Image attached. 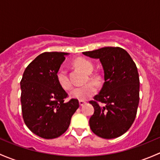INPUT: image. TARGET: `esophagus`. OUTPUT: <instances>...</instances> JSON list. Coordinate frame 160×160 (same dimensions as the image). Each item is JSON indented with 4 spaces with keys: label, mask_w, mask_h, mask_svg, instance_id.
<instances>
[{
    "label": "esophagus",
    "mask_w": 160,
    "mask_h": 160,
    "mask_svg": "<svg viewBox=\"0 0 160 160\" xmlns=\"http://www.w3.org/2000/svg\"><path fill=\"white\" fill-rule=\"evenodd\" d=\"M85 103H86V102H85V101H79V105H80V106H83V105H85Z\"/></svg>",
    "instance_id": "34e87169"
}]
</instances>
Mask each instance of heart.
<instances>
[{"label": "heart", "instance_id": "heart-1", "mask_svg": "<svg viewBox=\"0 0 160 160\" xmlns=\"http://www.w3.org/2000/svg\"><path fill=\"white\" fill-rule=\"evenodd\" d=\"M75 64L77 67L83 70L87 74H91L93 71L94 66L92 63L90 61L85 58H78L77 60H75ZM56 78H57L59 85L64 90H68L72 88V84L69 79L68 72L64 66H61L58 69L57 73H56ZM90 78L92 80H98V78L95 76L91 77ZM96 91V87L93 83H88L83 86L76 87V88H73L70 92L69 95L72 98L78 99L79 101H84L95 95Z\"/></svg>", "mask_w": 160, "mask_h": 160}]
</instances>
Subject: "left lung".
Here are the masks:
<instances>
[{"instance_id":"8db88e82","label":"left lung","mask_w":160,"mask_h":160,"mask_svg":"<svg viewBox=\"0 0 160 160\" xmlns=\"http://www.w3.org/2000/svg\"><path fill=\"white\" fill-rule=\"evenodd\" d=\"M82 54L99 59L104 70L102 88L89 102L95 109L90 128L99 137L115 139L129 130L137 112L139 78L136 65L122 48L105 47Z\"/></svg>"}]
</instances>
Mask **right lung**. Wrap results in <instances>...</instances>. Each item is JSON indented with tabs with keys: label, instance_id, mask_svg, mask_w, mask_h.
<instances>
[{
	"label": "right lung",
	"instance_id": "obj_1",
	"mask_svg": "<svg viewBox=\"0 0 160 160\" xmlns=\"http://www.w3.org/2000/svg\"><path fill=\"white\" fill-rule=\"evenodd\" d=\"M65 52H44L28 65L21 81L24 123L34 134L46 139L62 136L79 107L78 99L65 102L68 94L56 78Z\"/></svg>",
	"mask_w": 160,
	"mask_h": 160
}]
</instances>
